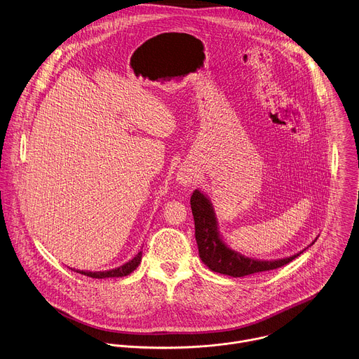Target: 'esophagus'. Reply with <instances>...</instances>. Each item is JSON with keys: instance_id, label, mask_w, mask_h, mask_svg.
<instances>
[{"instance_id": "34e87169", "label": "esophagus", "mask_w": 359, "mask_h": 359, "mask_svg": "<svg viewBox=\"0 0 359 359\" xmlns=\"http://www.w3.org/2000/svg\"><path fill=\"white\" fill-rule=\"evenodd\" d=\"M191 179H193V173L186 169V168H180L176 173V182L182 186H187L191 183Z\"/></svg>"}]
</instances>
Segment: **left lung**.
Listing matches in <instances>:
<instances>
[{
	"label": "left lung",
	"instance_id": "8db88e82",
	"mask_svg": "<svg viewBox=\"0 0 359 359\" xmlns=\"http://www.w3.org/2000/svg\"><path fill=\"white\" fill-rule=\"evenodd\" d=\"M190 204H191V212L194 218L198 255L201 261L212 272L232 276V278H244L254 273L278 269L292 262L300 254H303V251H300L292 257L273 259V261L255 259V258L243 255L241 252H238L231 247H228L226 243L224 241V238L218 229V221L214 212V207L211 204V200L207 197V194L196 189L191 194Z\"/></svg>",
	"mask_w": 359,
	"mask_h": 359
}]
</instances>
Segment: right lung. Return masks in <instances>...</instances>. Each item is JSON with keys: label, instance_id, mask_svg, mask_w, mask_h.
Segmentation results:
<instances>
[{"label": "right lung", "instance_id": "obj_1", "mask_svg": "<svg viewBox=\"0 0 359 359\" xmlns=\"http://www.w3.org/2000/svg\"><path fill=\"white\" fill-rule=\"evenodd\" d=\"M142 261V251H140L131 261L126 262L124 265L118 266L115 269H109V271H100V272H91V271H79V269H72L77 273H81L84 276H88V278H94V279H107V278H123V276H127L130 275L131 272H134L138 265L141 264Z\"/></svg>", "mask_w": 359, "mask_h": 359}]
</instances>
